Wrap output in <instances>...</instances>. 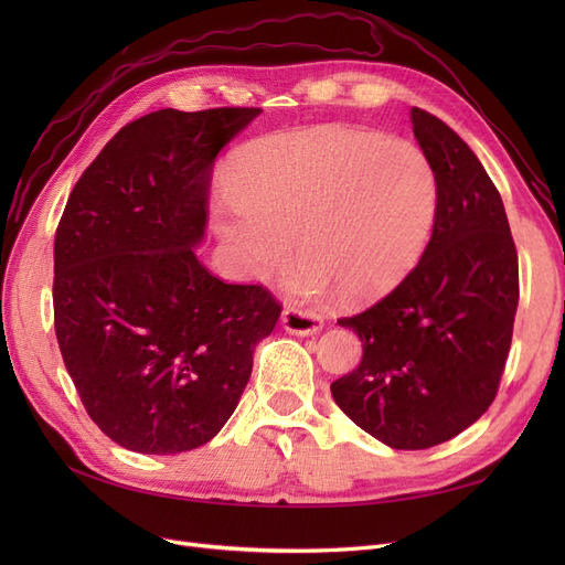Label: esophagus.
<instances>
[{"instance_id":"1","label":"esophagus","mask_w":565,"mask_h":565,"mask_svg":"<svg viewBox=\"0 0 565 565\" xmlns=\"http://www.w3.org/2000/svg\"><path fill=\"white\" fill-rule=\"evenodd\" d=\"M280 320H282V328L289 334H297V337H311L322 330V318L316 311L285 309Z\"/></svg>"}]
</instances>
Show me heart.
<instances>
[{
  "label": "heart",
  "mask_w": 565,
  "mask_h": 565,
  "mask_svg": "<svg viewBox=\"0 0 565 565\" xmlns=\"http://www.w3.org/2000/svg\"><path fill=\"white\" fill-rule=\"evenodd\" d=\"M214 228L249 278L292 259L289 289L316 299L339 287L349 301L403 282L431 241L438 181L424 150L396 136L313 127L270 136L235 162Z\"/></svg>",
  "instance_id": "1"
}]
</instances>
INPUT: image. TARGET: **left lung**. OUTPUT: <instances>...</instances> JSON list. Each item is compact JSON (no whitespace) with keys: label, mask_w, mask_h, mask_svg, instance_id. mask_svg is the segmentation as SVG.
Wrapping results in <instances>:
<instances>
[{"label":"left lung","mask_w":565,"mask_h":565,"mask_svg":"<svg viewBox=\"0 0 565 565\" xmlns=\"http://www.w3.org/2000/svg\"><path fill=\"white\" fill-rule=\"evenodd\" d=\"M409 119L438 181L436 226L388 297L339 320L363 341V361L330 391L384 446L424 450L469 429L494 401L514 332L519 256L473 150L426 110L413 108Z\"/></svg>","instance_id":"left-lung-1"}]
</instances>
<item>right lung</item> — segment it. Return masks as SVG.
I'll list each match as a JSON object with an SVG mask.
<instances>
[{"instance_id": "right-lung-1", "label": "right lung", "mask_w": 565, "mask_h": 565, "mask_svg": "<svg viewBox=\"0 0 565 565\" xmlns=\"http://www.w3.org/2000/svg\"><path fill=\"white\" fill-rule=\"evenodd\" d=\"M259 113L143 115L67 198L54 241L58 347L89 417L127 450L212 440L280 318L264 287L218 280L195 256L214 160Z\"/></svg>"}]
</instances>
